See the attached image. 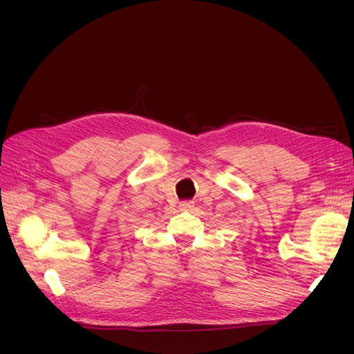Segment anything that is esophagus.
Listing matches in <instances>:
<instances>
[{"mask_svg":"<svg viewBox=\"0 0 354 354\" xmlns=\"http://www.w3.org/2000/svg\"><path fill=\"white\" fill-rule=\"evenodd\" d=\"M194 207H195V203L192 202V201H183V202L180 203V208L185 209V211H190Z\"/></svg>","mask_w":354,"mask_h":354,"instance_id":"34e87169","label":"esophagus"}]
</instances>
